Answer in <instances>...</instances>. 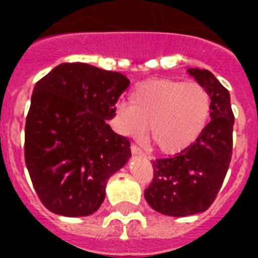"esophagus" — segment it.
<instances>
[{"label": "esophagus", "instance_id": "1", "mask_svg": "<svg viewBox=\"0 0 258 258\" xmlns=\"http://www.w3.org/2000/svg\"><path fill=\"white\" fill-rule=\"evenodd\" d=\"M131 153H133L134 155H141V157H143V155H145V153L142 151V149H139L137 145L131 146Z\"/></svg>", "mask_w": 258, "mask_h": 258}]
</instances>
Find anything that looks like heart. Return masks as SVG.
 I'll list each match as a JSON object with an SVG mask.
<instances>
[{
	"label": "heart",
	"mask_w": 258,
	"mask_h": 258,
	"mask_svg": "<svg viewBox=\"0 0 258 258\" xmlns=\"http://www.w3.org/2000/svg\"><path fill=\"white\" fill-rule=\"evenodd\" d=\"M212 99L198 83L153 79L134 87L130 104L120 101L115 116L125 134L149 138L163 154H176L198 139L208 124Z\"/></svg>",
	"instance_id": "heart-1"
}]
</instances>
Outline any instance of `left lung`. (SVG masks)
<instances>
[{"label": "left lung", "instance_id": "obj_1", "mask_svg": "<svg viewBox=\"0 0 258 258\" xmlns=\"http://www.w3.org/2000/svg\"><path fill=\"white\" fill-rule=\"evenodd\" d=\"M188 74L210 95L212 120L187 149L153 162L154 178L145 190L154 210L172 217L191 216L210 208L233 153L234 115L229 91L208 70L190 68Z\"/></svg>", "mask_w": 258, "mask_h": 258}]
</instances>
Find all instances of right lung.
Listing matches in <instances>:
<instances>
[{
    "instance_id": "right-lung-1",
    "label": "right lung",
    "mask_w": 258,
    "mask_h": 258,
    "mask_svg": "<svg viewBox=\"0 0 258 258\" xmlns=\"http://www.w3.org/2000/svg\"><path fill=\"white\" fill-rule=\"evenodd\" d=\"M128 86L124 75L86 62H62L36 83L24 150L48 210L84 217L100 208L107 180L131 155L128 139L107 124Z\"/></svg>"
}]
</instances>
